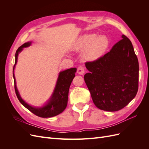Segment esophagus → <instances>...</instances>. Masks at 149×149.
Listing matches in <instances>:
<instances>
[{"label": "esophagus", "instance_id": "34e87169", "mask_svg": "<svg viewBox=\"0 0 149 149\" xmlns=\"http://www.w3.org/2000/svg\"><path fill=\"white\" fill-rule=\"evenodd\" d=\"M85 72V70H84V68L82 66V65H80L78 67V69H77V73L79 74H84V73Z\"/></svg>", "mask_w": 149, "mask_h": 149}]
</instances>
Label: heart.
Listing matches in <instances>:
<instances>
[{"instance_id":"heart-1","label":"heart","mask_w":149,"mask_h":149,"mask_svg":"<svg viewBox=\"0 0 149 149\" xmlns=\"http://www.w3.org/2000/svg\"><path fill=\"white\" fill-rule=\"evenodd\" d=\"M109 45V40L105 35L97 37L96 34H88L81 37L76 43L74 49L84 51L83 56L86 60H95L102 56Z\"/></svg>"}]
</instances>
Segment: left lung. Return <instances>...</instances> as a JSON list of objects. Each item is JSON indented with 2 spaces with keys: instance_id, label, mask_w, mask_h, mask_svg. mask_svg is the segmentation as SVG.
Returning <instances> with one entry per match:
<instances>
[{
  "instance_id": "8db88e82",
  "label": "left lung",
  "mask_w": 149,
  "mask_h": 149,
  "mask_svg": "<svg viewBox=\"0 0 149 149\" xmlns=\"http://www.w3.org/2000/svg\"><path fill=\"white\" fill-rule=\"evenodd\" d=\"M111 50L97 60L86 62L89 73L84 79L95 106L103 111L123 109L136 96L139 61L125 35Z\"/></svg>"
}]
</instances>
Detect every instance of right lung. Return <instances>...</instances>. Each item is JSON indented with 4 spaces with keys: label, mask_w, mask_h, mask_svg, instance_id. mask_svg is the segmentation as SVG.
I'll return each instance as SVG.
<instances>
[{
    "label": "right lung",
    "mask_w": 149,
    "mask_h": 149,
    "mask_svg": "<svg viewBox=\"0 0 149 149\" xmlns=\"http://www.w3.org/2000/svg\"><path fill=\"white\" fill-rule=\"evenodd\" d=\"M31 45V42L25 43L22 45L17 49L15 53V65L13 68V76L14 79V88L18 100L23 104L26 109L32 112L35 115L40 118H51L57 116L61 113L63 111L67 106L68 98L69 89L71 83L75 76V73L76 71V68H73L65 71L60 72L58 77L55 91L53 95L47 105L42 107V108H35L26 104L20 96L19 92L16 87V83L13 70L17 61V57L19 52H20L23 48L29 47Z\"/></svg>",
    "instance_id": "right-lung-1"
}]
</instances>
